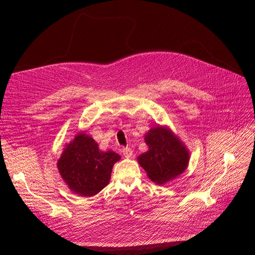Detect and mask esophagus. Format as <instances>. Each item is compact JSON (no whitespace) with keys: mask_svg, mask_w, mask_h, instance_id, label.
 <instances>
[{"mask_svg":"<svg viewBox=\"0 0 255 255\" xmlns=\"http://www.w3.org/2000/svg\"><path fill=\"white\" fill-rule=\"evenodd\" d=\"M122 153H123V155H125L127 158H129L130 156L133 155V151L130 150L129 148H122Z\"/></svg>","mask_w":255,"mask_h":255,"instance_id":"esophagus-1","label":"esophagus"}]
</instances>
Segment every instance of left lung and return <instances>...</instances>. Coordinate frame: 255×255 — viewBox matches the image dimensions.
Returning a JSON list of instances; mask_svg holds the SVG:
<instances>
[{
  "instance_id": "obj_1",
  "label": "left lung",
  "mask_w": 255,
  "mask_h": 255,
  "mask_svg": "<svg viewBox=\"0 0 255 255\" xmlns=\"http://www.w3.org/2000/svg\"><path fill=\"white\" fill-rule=\"evenodd\" d=\"M144 141L149 149L137 159L153 182L161 185L171 181L187 168L189 152L168 128H152Z\"/></svg>"
}]
</instances>
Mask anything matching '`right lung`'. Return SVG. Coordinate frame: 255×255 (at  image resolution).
I'll list each match as a JSON object with an SVG mask.
<instances>
[{
  "mask_svg": "<svg viewBox=\"0 0 255 255\" xmlns=\"http://www.w3.org/2000/svg\"><path fill=\"white\" fill-rule=\"evenodd\" d=\"M121 158L114 151H100L98 143L85 133H80L67 144L57 161L63 180L76 195H97L111 180L112 169Z\"/></svg>",
  "mask_w": 255,
  "mask_h": 255,
  "instance_id": "1",
  "label": "right lung"
}]
</instances>
